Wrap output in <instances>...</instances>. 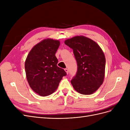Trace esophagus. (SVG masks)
Returning a JSON list of instances; mask_svg holds the SVG:
<instances>
[{
	"instance_id": "1",
	"label": "esophagus",
	"mask_w": 130,
	"mask_h": 130,
	"mask_svg": "<svg viewBox=\"0 0 130 130\" xmlns=\"http://www.w3.org/2000/svg\"><path fill=\"white\" fill-rule=\"evenodd\" d=\"M64 70H65V72L67 73V74H68V73H69V70H68V69H67V68H66V69H64Z\"/></svg>"
}]
</instances>
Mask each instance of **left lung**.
Instances as JSON below:
<instances>
[{"mask_svg":"<svg viewBox=\"0 0 130 130\" xmlns=\"http://www.w3.org/2000/svg\"><path fill=\"white\" fill-rule=\"evenodd\" d=\"M64 43L73 50L77 71L71 80L75 90L84 95L92 94L103 84L106 59L100 46L91 39L75 36Z\"/></svg>","mask_w":130,"mask_h":130,"instance_id":"1","label":"left lung"}]
</instances>
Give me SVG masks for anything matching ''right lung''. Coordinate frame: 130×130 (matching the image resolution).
Listing matches in <instances>:
<instances>
[{
    "label": "right lung",
    "instance_id": "right-lung-1",
    "mask_svg": "<svg viewBox=\"0 0 130 130\" xmlns=\"http://www.w3.org/2000/svg\"><path fill=\"white\" fill-rule=\"evenodd\" d=\"M58 40L45 39L30 50L25 62L26 76L30 87L42 96L54 93L66 72L57 66L55 54L60 46Z\"/></svg>",
    "mask_w": 130,
    "mask_h": 130
}]
</instances>
